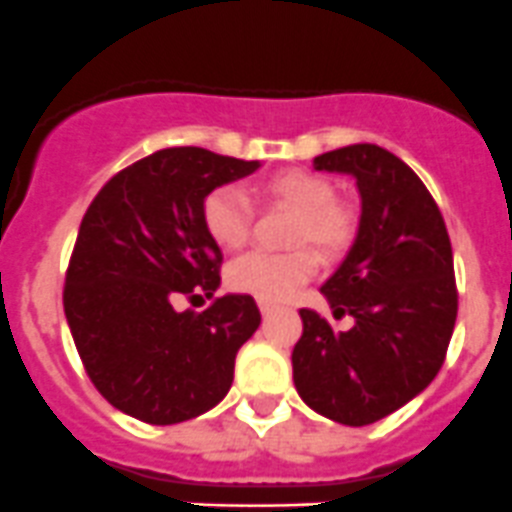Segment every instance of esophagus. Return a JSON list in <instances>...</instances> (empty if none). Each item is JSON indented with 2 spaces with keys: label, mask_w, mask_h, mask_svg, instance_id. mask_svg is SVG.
<instances>
[{
  "label": "esophagus",
  "mask_w": 512,
  "mask_h": 512,
  "mask_svg": "<svg viewBox=\"0 0 512 512\" xmlns=\"http://www.w3.org/2000/svg\"><path fill=\"white\" fill-rule=\"evenodd\" d=\"M257 305H260L262 315H270V312L275 310V305H272V302H265V300H257Z\"/></svg>",
  "instance_id": "obj_1"
}]
</instances>
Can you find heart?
Returning a JSON list of instances; mask_svg holds the SVG:
<instances>
[{"label":"heart","instance_id":"1","mask_svg":"<svg viewBox=\"0 0 512 512\" xmlns=\"http://www.w3.org/2000/svg\"><path fill=\"white\" fill-rule=\"evenodd\" d=\"M260 202L292 212L290 242L295 247L312 245L325 260H335L350 247L355 237V215L340 205L330 180L307 170H282L257 185ZM202 222L222 250H240L250 240L252 210L237 187H217L205 197ZM315 255L295 250L287 255L250 252L227 267V285L237 292L265 302H282L315 272Z\"/></svg>","mask_w":512,"mask_h":512}]
</instances>
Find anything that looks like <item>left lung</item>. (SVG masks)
<instances>
[{
    "label": "left lung",
    "instance_id": "left-lung-1",
    "mask_svg": "<svg viewBox=\"0 0 512 512\" xmlns=\"http://www.w3.org/2000/svg\"><path fill=\"white\" fill-rule=\"evenodd\" d=\"M312 165L350 175L360 195L352 247L320 287L332 315L355 322L335 332L300 310L292 380L315 413L362 428L410 403L443 367L458 317L453 247L428 187L393 152L362 142Z\"/></svg>",
    "mask_w": 512,
    "mask_h": 512
}]
</instances>
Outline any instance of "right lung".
Wrapping results in <instances>:
<instances>
[{
	"instance_id": "add662e5",
	"label": "right lung",
	"mask_w": 512,
	"mask_h": 512,
	"mask_svg": "<svg viewBox=\"0 0 512 512\" xmlns=\"http://www.w3.org/2000/svg\"><path fill=\"white\" fill-rule=\"evenodd\" d=\"M260 162L202 147H167L114 175L79 225L64 282L74 345L109 405L150 425L215 408L237 350L260 327L250 295L180 312V297H212L222 252L202 222L205 197Z\"/></svg>"
}]
</instances>
